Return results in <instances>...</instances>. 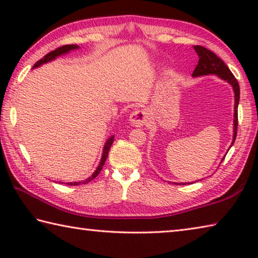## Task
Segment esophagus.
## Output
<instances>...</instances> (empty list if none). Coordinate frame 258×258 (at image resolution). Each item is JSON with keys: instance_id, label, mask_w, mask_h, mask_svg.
Returning a JSON list of instances; mask_svg holds the SVG:
<instances>
[{"instance_id": "1", "label": "esophagus", "mask_w": 258, "mask_h": 258, "mask_svg": "<svg viewBox=\"0 0 258 258\" xmlns=\"http://www.w3.org/2000/svg\"><path fill=\"white\" fill-rule=\"evenodd\" d=\"M148 120V115L145 110L139 109L135 110L130 115V123L134 127H142L143 125H146Z\"/></svg>"}]
</instances>
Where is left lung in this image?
<instances>
[{"label":"left lung","instance_id":"obj_1","mask_svg":"<svg viewBox=\"0 0 258 258\" xmlns=\"http://www.w3.org/2000/svg\"><path fill=\"white\" fill-rule=\"evenodd\" d=\"M195 51L197 52L199 56L198 64L196 66L194 73H192V77H199L205 75H216L229 84L232 86L234 92V113H233V139L231 142V146H233L237 138V128H238V104L240 99V87L238 84V81L235 80L233 74L231 73L229 67L224 63V61L218 58V56L214 53V52L207 50L206 47L195 45ZM224 159V158H223ZM222 159V160H223ZM173 184H186V183H173Z\"/></svg>","mask_w":258,"mask_h":258}]
</instances>
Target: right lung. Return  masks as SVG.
<instances>
[{"label": "right lung", "instance_id": "obj_1", "mask_svg": "<svg viewBox=\"0 0 258 258\" xmlns=\"http://www.w3.org/2000/svg\"><path fill=\"white\" fill-rule=\"evenodd\" d=\"M77 49H80V46L76 45V44H71V45H63V46H60V47H58V49H55L54 51H51L50 53H47L45 56H43V58H42L41 60H38L37 62L34 64L33 69H34V68L40 67V66H42V64H44V63H46V62H50V61L56 59V58H58V56H60V55H63V54H67V53H69V52H71V51H73V50H77ZM113 139H115V137H113V135H112V137L109 138V139L107 140V142L104 143L103 151H102V156H101V160H100V164H99V166L97 167V169H95V171H94V173L92 174V175H91L90 177H87L86 180H84V181H80V182H67V183H64V184H68V185H80V184H86V183H89L90 181H92L93 178L97 177V176H98V174H99L100 172H101L102 166L104 165V163H106L107 157H108V152H109V149H110V147H111V145H112Z\"/></svg>", "mask_w": 258, "mask_h": 258}]
</instances>
